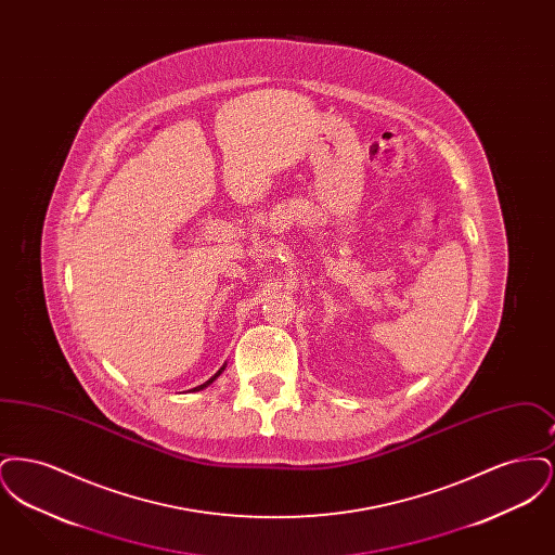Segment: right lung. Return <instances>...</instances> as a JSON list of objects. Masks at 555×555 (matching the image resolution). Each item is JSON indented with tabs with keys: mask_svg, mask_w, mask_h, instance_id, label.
Returning a JSON list of instances; mask_svg holds the SVG:
<instances>
[{
	"mask_svg": "<svg viewBox=\"0 0 555 555\" xmlns=\"http://www.w3.org/2000/svg\"><path fill=\"white\" fill-rule=\"evenodd\" d=\"M222 370H224V366H222V369L218 370V372H216V374H214V376H211L210 380H206V383H204V385H199V387H195V389H193V391H202V389H206V387H208V385H211V383H214V380H216V378H218V376H220V374H222Z\"/></svg>",
	"mask_w": 555,
	"mask_h": 555,
	"instance_id": "1",
	"label": "right lung"
}]
</instances>
